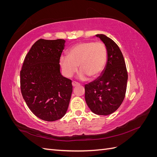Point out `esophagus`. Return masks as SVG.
<instances>
[{
	"instance_id": "obj_1",
	"label": "esophagus",
	"mask_w": 157,
	"mask_h": 157,
	"mask_svg": "<svg viewBox=\"0 0 157 157\" xmlns=\"http://www.w3.org/2000/svg\"><path fill=\"white\" fill-rule=\"evenodd\" d=\"M78 84H78L77 82L73 81V82H72V85H73V87H75V86H77V85H78Z\"/></svg>"
}]
</instances>
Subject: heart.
I'll use <instances>...</instances> for the list:
<instances>
[{"label":"heart","instance_id":"obj_1","mask_svg":"<svg viewBox=\"0 0 157 157\" xmlns=\"http://www.w3.org/2000/svg\"><path fill=\"white\" fill-rule=\"evenodd\" d=\"M107 58L106 47L101 42H84L73 46L68 52V56H61L59 64L63 73L70 78L76 73L78 66L81 69L80 79L96 77L105 67Z\"/></svg>","mask_w":157,"mask_h":157}]
</instances>
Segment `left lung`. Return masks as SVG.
I'll use <instances>...</instances> for the list:
<instances>
[{
	"label": "left lung",
	"mask_w": 157,
	"mask_h": 157,
	"mask_svg": "<svg viewBox=\"0 0 157 157\" xmlns=\"http://www.w3.org/2000/svg\"><path fill=\"white\" fill-rule=\"evenodd\" d=\"M105 45L107 61L102 73L86 84L85 100L98 115H108L117 111L124 100L128 81L125 61L119 47L105 35H96Z\"/></svg>",
	"instance_id": "8db88e82"
}]
</instances>
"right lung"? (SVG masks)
<instances>
[{"label": "right lung", "mask_w": 157, "mask_h": 157, "mask_svg": "<svg viewBox=\"0 0 157 157\" xmlns=\"http://www.w3.org/2000/svg\"><path fill=\"white\" fill-rule=\"evenodd\" d=\"M63 39H39L26 55L20 71L22 96L32 113L40 119L55 121L67 111L73 86L60 73Z\"/></svg>", "instance_id": "add662e5"}]
</instances>
